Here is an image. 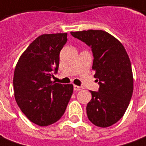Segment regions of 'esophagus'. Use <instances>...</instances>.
Wrapping results in <instances>:
<instances>
[{
	"label": "esophagus",
	"instance_id": "esophagus-1",
	"mask_svg": "<svg viewBox=\"0 0 146 146\" xmlns=\"http://www.w3.org/2000/svg\"><path fill=\"white\" fill-rule=\"evenodd\" d=\"M83 86H76V85H75L74 86V90H75V91H79V90H83Z\"/></svg>",
	"mask_w": 146,
	"mask_h": 146
}]
</instances>
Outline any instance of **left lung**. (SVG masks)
<instances>
[{
  "label": "left lung",
  "instance_id": "1",
  "mask_svg": "<svg viewBox=\"0 0 146 146\" xmlns=\"http://www.w3.org/2000/svg\"><path fill=\"white\" fill-rule=\"evenodd\" d=\"M91 48L92 69L99 84L98 91L90 93L86 106L87 117L94 125L108 127L121 119L129 104L133 90L132 67L124 46L102 30L71 32Z\"/></svg>",
  "mask_w": 146,
  "mask_h": 146
}]
</instances>
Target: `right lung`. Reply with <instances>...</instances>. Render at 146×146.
Returning a JSON list of instances; mask_svg holds the SVG:
<instances>
[{"mask_svg":"<svg viewBox=\"0 0 146 146\" xmlns=\"http://www.w3.org/2000/svg\"><path fill=\"white\" fill-rule=\"evenodd\" d=\"M67 33L44 34L31 43L14 71L15 99L30 121L47 126L60 120L73 93L72 84L52 81Z\"/></svg>","mask_w":146,"mask_h":146,"instance_id":"obj_1","label":"right lung"}]
</instances>
